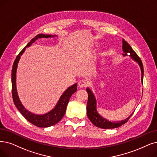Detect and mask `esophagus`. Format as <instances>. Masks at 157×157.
I'll return each mask as SVG.
<instances>
[{"label": "esophagus", "instance_id": "34e87169", "mask_svg": "<svg viewBox=\"0 0 157 157\" xmlns=\"http://www.w3.org/2000/svg\"><path fill=\"white\" fill-rule=\"evenodd\" d=\"M78 84V86L82 88V87H86L87 86H88V82H87L85 80H81L79 81Z\"/></svg>", "mask_w": 157, "mask_h": 157}]
</instances>
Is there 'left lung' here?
Masks as SVG:
<instances>
[{
    "instance_id": "8db88e82",
    "label": "left lung",
    "mask_w": 157,
    "mask_h": 157,
    "mask_svg": "<svg viewBox=\"0 0 157 157\" xmlns=\"http://www.w3.org/2000/svg\"><path fill=\"white\" fill-rule=\"evenodd\" d=\"M122 49L124 53L122 54L124 56H127L128 54L129 53V56L131 57L133 60H134L135 62H136L138 64H139L141 73H142V77H141V81L143 84V77H144V67L142 62L140 60V59L139 57V56L135 53V52L130 46L129 44L125 41L124 39H122ZM86 91L88 94V100H87V115L90 121L95 125V126L102 128V129H113V128H117L121 126L122 125L126 123L128 121L129 119V118L133 115L131 114L129 117L125 119V120L121 121H117L115 122H111L108 121L107 119L103 118L102 116H100L97 112V100L96 98L94 96L93 92L91 90L87 87L86 89Z\"/></svg>"
}]
</instances>
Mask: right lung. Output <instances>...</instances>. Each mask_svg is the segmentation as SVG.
<instances>
[{
	"mask_svg": "<svg viewBox=\"0 0 157 157\" xmlns=\"http://www.w3.org/2000/svg\"><path fill=\"white\" fill-rule=\"evenodd\" d=\"M57 35H44V34H39L35 36L33 39L31 40V41L24 48V49L19 53L16 57V59L14 61L12 68L11 73V86H12V97L14 104L18 110L20 111L22 116L28 121L30 123L35 125V126L40 128H48L49 126H53V125L58 123L62 117H64L67 104L70 100V97L73 94L77 91V84H75L73 86L69 87L61 95L57 104H56L55 108L49 112L44 115H36L28 111L25 108L18 98L17 87H16V72L17 68L18 66V61L20 60L21 55L24 52L25 49L27 47L30 46L32 44L38 39L41 38H52V37L56 36Z\"/></svg>",
	"mask_w": 157,
	"mask_h": 157,
	"instance_id": "add662e5",
	"label": "right lung"
}]
</instances>
